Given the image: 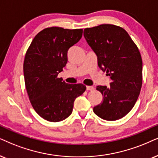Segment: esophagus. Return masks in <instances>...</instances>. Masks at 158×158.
Listing matches in <instances>:
<instances>
[{
  "mask_svg": "<svg viewBox=\"0 0 158 158\" xmlns=\"http://www.w3.org/2000/svg\"><path fill=\"white\" fill-rule=\"evenodd\" d=\"M87 90H93L94 89V87H93V86H87Z\"/></svg>",
  "mask_w": 158,
  "mask_h": 158,
  "instance_id": "34e87169",
  "label": "esophagus"
}]
</instances>
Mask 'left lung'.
<instances>
[{
  "instance_id": "8db88e82",
  "label": "left lung",
  "mask_w": 158,
  "mask_h": 158,
  "mask_svg": "<svg viewBox=\"0 0 158 158\" xmlns=\"http://www.w3.org/2000/svg\"><path fill=\"white\" fill-rule=\"evenodd\" d=\"M84 36L97 55L98 67L111 80L109 87H96L103 98L94 113L105 120L123 118L134 106L142 85L139 49L125 30L114 25L85 28Z\"/></svg>"
}]
</instances>
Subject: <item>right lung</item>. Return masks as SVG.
<instances>
[{
  "label": "right lung",
  "mask_w": 158,
  "mask_h": 158,
  "mask_svg": "<svg viewBox=\"0 0 158 158\" xmlns=\"http://www.w3.org/2000/svg\"><path fill=\"white\" fill-rule=\"evenodd\" d=\"M82 29L52 27L35 35L25 54L24 77L32 106L49 122L64 120L73 102L86 89L82 84H67L57 75L66 65L69 48L82 36Z\"/></svg>",
  "instance_id": "add662e5"
}]
</instances>
